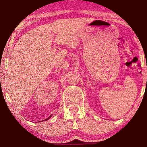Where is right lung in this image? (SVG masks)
I'll list each match as a JSON object with an SVG mask.
<instances>
[{"instance_id":"right-lung-1","label":"right lung","mask_w":147,"mask_h":147,"mask_svg":"<svg viewBox=\"0 0 147 147\" xmlns=\"http://www.w3.org/2000/svg\"><path fill=\"white\" fill-rule=\"evenodd\" d=\"M51 117H52V115H50V116L49 117H48V118H47V119H45V120H43V121H47V120H49V119L50 118H51ZM39 122H40V121H39Z\"/></svg>"}]
</instances>
